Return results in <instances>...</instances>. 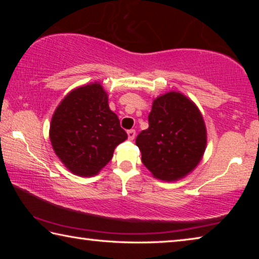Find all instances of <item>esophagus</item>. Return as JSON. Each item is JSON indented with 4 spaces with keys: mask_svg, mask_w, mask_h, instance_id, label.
I'll return each mask as SVG.
<instances>
[{
    "mask_svg": "<svg viewBox=\"0 0 259 259\" xmlns=\"http://www.w3.org/2000/svg\"><path fill=\"white\" fill-rule=\"evenodd\" d=\"M128 137L130 140H134L135 137H136V131L134 129L131 130H128Z\"/></svg>",
    "mask_w": 259,
    "mask_h": 259,
    "instance_id": "obj_1",
    "label": "esophagus"
}]
</instances>
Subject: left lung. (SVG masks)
<instances>
[{
    "label": "left lung",
    "instance_id": "8db88e82",
    "mask_svg": "<svg viewBox=\"0 0 259 259\" xmlns=\"http://www.w3.org/2000/svg\"><path fill=\"white\" fill-rule=\"evenodd\" d=\"M136 145L144 165L161 181H177L191 172L202 157L207 131L198 107L179 93H168L153 102L148 129Z\"/></svg>",
    "mask_w": 259,
    "mask_h": 259
}]
</instances>
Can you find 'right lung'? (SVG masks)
<instances>
[{
  "mask_svg": "<svg viewBox=\"0 0 259 259\" xmlns=\"http://www.w3.org/2000/svg\"><path fill=\"white\" fill-rule=\"evenodd\" d=\"M128 138L108 107L107 94L95 82L69 93L57 107L50 125L54 151L78 176H94Z\"/></svg>",
  "mask_w": 259,
  "mask_h": 259,
  "instance_id": "right-lung-1",
  "label": "right lung"
}]
</instances>
